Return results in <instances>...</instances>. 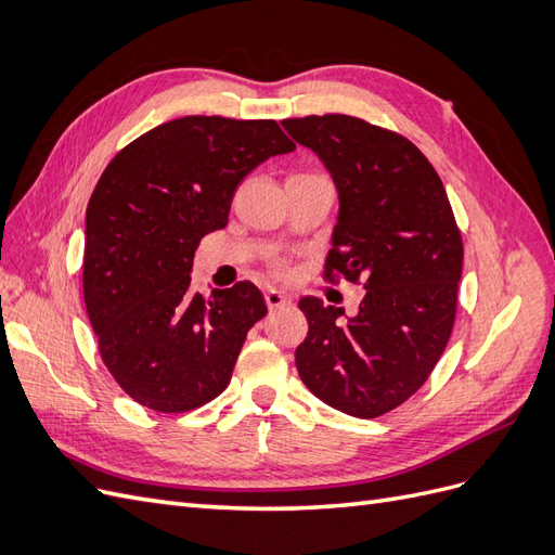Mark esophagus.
<instances>
[{"instance_id":"34e87169","label":"esophagus","mask_w":555,"mask_h":555,"mask_svg":"<svg viewBox=\"0 0 555 555\" xmlns=\"http://www.w3.org/2000/svg\"><path fill=\"white\" fill-rule=\"evenodd\" d=\"M289 300H292V298H289L287 294H284V292H280V289H266V306L271 308V310L287 306Z\"/></svg>"}]
</instances>
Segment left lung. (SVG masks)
<instances>
[{
    "instance_id": "8db88e82",
    "label": "left lung",
    "mask_w": 555,
    "mask_h": 555,
    "mask_svg": "<svg viewBox=\"0 0 555 555\" xmlns=\"http://www.w3.org/2000/svg\"><path fill=\"white\" fill-rule=\"evenodd\" d=\"M338 190L326 275L363 280L359 312L306 296L296 367L326 405L373 418L405 402L449 343L463 241L440 176L412 141L351 115L282 120ZM346 319L343 320L341 317Z\"/></svg>"
}]
</instances>
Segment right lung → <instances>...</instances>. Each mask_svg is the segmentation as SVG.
<instances>
[{"mask_svg": "<svg viewBox=\"0 0 555 555\" xmlns=\"http://www.w3.org/2000/svg\"><path fill=\"white\" fill-rule=\"evenodd\" d=\"M294 147L275 120L188 115L131 141L99 178L82 294L106 367L143 408L188 412L229 386L268 308L247 280L194 294V251L227 227L243 178Z\"/></svg>", "mask_w": 555, "mask_h": 555, "instance_id": "1", "label": "right lung"}]
</instances>
